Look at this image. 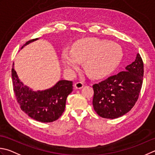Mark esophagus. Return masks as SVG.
<instances>
[{
    "label": "esophagus",
    "instance_id": "34e87169",
    "mask_svg": "<svg viewBox=\"0 0 155 155\" xmlns=\"http://www.w3.org/2000/svg\"><path fill=\"white\" fill-rule=\"evenodd\" d=\"M83 86H84V84L82 83V82H81V81L77 82V83H76L75 84H74L75 88H76V89H82V88L83 87Z\"/></svg>",
    "mask_w": 155,
    "mask_h": 155
}]
</instances>
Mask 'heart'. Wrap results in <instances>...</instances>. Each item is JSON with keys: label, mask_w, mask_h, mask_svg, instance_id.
<instances>
[{"label": "heart", "mask_w": 155, "mask_h": 155, "mask_svg": "<svg viewBox=\"0 0 155 155\" xmlns=\"http://www.w3.org/2000/svg\"><path fill=\"white\" fill-rule=\"evenodd\" d=\"M123 52L118 44L95 38L81 39L72 50L65 49L63 63L69 70H77L84 62V70L90 77L101 78L110 74L119 65Z\"/></svg>", "instance_id": "obj_1"}]
</instances>
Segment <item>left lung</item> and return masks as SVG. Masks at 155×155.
<instances>
[{"label": "left lung", "mask_w": 155, "mask_h": 155, "mask_svg": "<svg viewBox=\"0 0 155 155\" xmlns=\"http://www.w3.org/2000/svg\"><path fill=\"white\" fill-rule=\"evenodd\" d=\"M144 64L139 54L125 71L93 85L94 110L100 117L115 119L134 107L143 82Z\"/></svg>", "instance_id": "1"}]
</instances>
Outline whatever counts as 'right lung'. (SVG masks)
<instances>
[{
  "instance_id": "right-lung-1",
  "label": "right lung",
  "mask_w": 155,
  "mask_h": 155,
  "mask_svg": "<svg viewBox=\"0 0 155 155\" xmlns=\"http://www.w3.org/2000/svg\"><path fill=\"white\" fill-rule=\"evenodd\" d=\"M36 39H38L27 41L23 46ZM11 75L17 101L21 110L30 117L48 123L54 122L62 116L65 109L66 98L73 90L72 81L62 80L50 89L33 91L20 81L14 69V64Z\"/></svg>"
}]
</instances>
